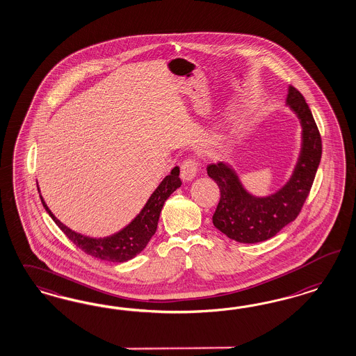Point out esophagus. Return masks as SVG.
Masks as SVG:
<instances>
[{"mask_svg":"<svg viewBox=\"0 0 356 356\" xmlns=\"http://www.w3.org/2000/svg\"><path fill=\"white\" fill-rule=\"evenodd\" d=\"M197 171H198V164H197V162L192 159V158L185 159L183 164H181V172H180L181 173V179L185 180V181H191V180H193L194 177H195Z\"/></svg>","mask_w":356,"mask_h":356,"instance_id":"1","label":"esophagus"}]
</instances>
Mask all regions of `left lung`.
Returning a JSON list of instances; mask_svg holds the SVG:
<instances>
[{
    "mask_svg": "<svg viewBox=\"0 0 356 356\" xmlns=\"http://www.w3.org/2000/svg\"><path fill=\"white\" fill-rule=\"evenodd\" d=\"M287 104L302 124V150L290 180L278 192L254 197L245 191L236 172L226 163L207 165L209 177L220 191L213 223L238 243L254 244L275 236L298 218L311 192L323 154L321 136L305 99L295 87H289Z\"/></svg>",
    "mask_w": 356,
    "mask_h": 356,
    "instance_id": "8db88e82",
    "label": "left lung"
}]
</instances>
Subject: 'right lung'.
<instances>
[{
	"label": "right lung",
	"mask_w": 356,
	"mask_h": 356,
	"mask_svg": "<svg viewBox=\"0 0 356 356\" xmlns=\"http://www.w3.org/2000/svg\"><path fill=\"white\" fill-rule=\"evenodd\" d=\"M179 175H180V168L175 167L171 173L164 177V180L154 191V193L151 194L149 201L146 202V205L143 206L140 214L119 232L103 238L85 236L72 231L52 214V211L44 202L42 195H40V200L44 209L54 219V223L60 227V229L70 241L76 244L78 248L82 249L85 253L95 259L109 261V262H125L128 259L136 257L138 253L146 248L147 243L155 234L165 200L177 188L181 186V180Z\"/></svg>",
	"instance_id": "add662e5"
}]
</instances>
